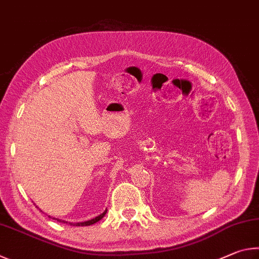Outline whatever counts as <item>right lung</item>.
Listing matches in <instances>:
<instances>
[{
  "mask_svg": "<svg viewBox=\"0 0 259 259\" xmlns=\"http://www.w3.org/2000/svg\"><path fill=\"white\" fill-rule=\"evenodd\" d=\"M107 214V209L104 210L102 214H100L99 216H97L95 217V219H92V220H90V221H86V222H81V223H70L69 222V224L70 225H72V226H89V225H92V224H94V223H97V222H99L100 220H102L103 219V216ZM50 219H53V220H56V221H58V222H62V223H68V222H66V221H61V220H58V219H54V217H51V216H49Z\"/></svg>",
  "mask_w": 259,
  "mask_h": 259,
  "instance_id": "1",
  "label": "right lung"
}]
</instances>
